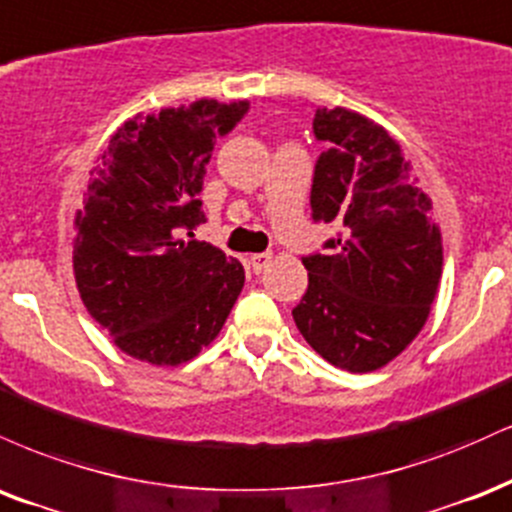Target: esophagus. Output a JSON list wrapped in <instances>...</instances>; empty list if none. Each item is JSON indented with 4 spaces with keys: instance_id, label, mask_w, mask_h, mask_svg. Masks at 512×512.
Masks as SVG:
<instances>
[{
    "instance_id": "34e87169",
    "label": "esophagus",
    "mask_w": 512,
    "mask_h": 512,
    "mask_svg": "<svg viewBox=\"0 0 512 512\" xmlns=\"http://www.w3.org/2000/svg\"><path fill=\"white\" fill-rule=\"evenodd\" d=\"M270 258H273V254H268V251H263V254H254L249 261L251 270H254V273H261V270L270 263Z\"/></svg>"
}]
</instances>
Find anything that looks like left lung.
Returning <instances> with one entry per match:
<instances>
[{"label":"left lung","mask_w":512,"mask_h":512,"mask_svg":"<svg viewBox=\"0 0 512 512\" xmlns=\"http://www.w3.org/2000/svg\"><path fill=\"white\" fill-rule=\"evenodd\" d=\"M326 141L311 184L314 220L340 222L333 256L311 254L309 290L292 309L299 333L352 374L393 362L429 318L443 270L441 230L400 143L364 114L316 110Z\"/></svg>","instance_id":"1"}]
</instances>
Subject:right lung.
Instances as JSON below:
<instances>
[{"mask_svg": "<svg viewBox=\"0 0 512 512\" xmlns=\"http://www.w3.org/2000/svg\"><path fill=\"white\" fill-rule=\"evenodd\" d=\"M246 110V100L203 98L136 114L90 172L74 222L76 287L129 357L189 362L218 338L242 292L237 258L179 232L206 222L198 194L215 138L230 134Z\"/></svg>", "mask_w": 512, "mask_h": 512, "instance_id": "1", "label": "right lung"}]
</instances>
